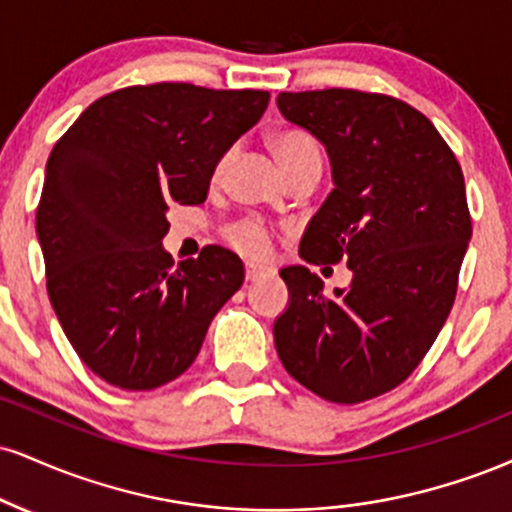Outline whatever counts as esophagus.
I'll use <instances>...</instances> for the list:
<instances>
[{
  "instance_id": "esophagus-1",
  "label": "esophagus",
  "mask_w": 512,
  "mask_h": 512,
  "mask_svg": "<svg viewBox=\"0 0 512 512\" xmlns=\"http://www.w3.org/2000/svg\"><path fill=\"white\" fill-rule=\"evenodd\" d=\"M269 274H272V269L264 267V264H245V279L248 281H260Z\"/></svg>"
}]
</instances>
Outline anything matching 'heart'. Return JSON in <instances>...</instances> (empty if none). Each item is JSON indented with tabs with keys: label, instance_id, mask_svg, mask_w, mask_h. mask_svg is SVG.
Segmentation results:
<instances>
[{
	"label": "heart",
	"instance_id": "1",
	"mask_svg": "<svg viewBox=\"0 0 512 512\" xmlns=\"http://www.w3.org/2000/svg\"><path fill=\"white\" fill-rule=\"evenodd\" d=\"M272 145L276 155L281 159L283 169L288 171V176L305 169V166H322V150H319V143L315 140V135L303 131V128H286V131H279L272 138ZM233 159H236V147H229V150L219 157L217 166H214V181H221V178H224ZM224 233L226 240H229L233 248L243 252V255L262 257L267 255L269 248H272V233H269V229L260 219L233 221V224L226 226Z\"/></svg>",
	"mask_w": 512,
	"mask_h": 512
}]
</instances>
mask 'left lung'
I'll return each instance as SVG.
<instances>
[{
  "instance_id": "1",
  "label": "left lung",
  "mask_w": 512,
  "mask_h": 512,
  "mask_svg": "<svg viewBox=\"0 0 512 512\" xmlns=\"http://www.w3.org/2000/svg\"><path fill=\"white\" fill-rule=\"evenodd\" d=\"M281 114L322 140L334 190L300 257L346 262L348 288L324 295L307 267L281 269L291 305L274 343L295 381L355 405L396 389L432 348L458 293L472 219L465 178L434 123L379 92H281Z\"/></svg>"
}]
</instances>
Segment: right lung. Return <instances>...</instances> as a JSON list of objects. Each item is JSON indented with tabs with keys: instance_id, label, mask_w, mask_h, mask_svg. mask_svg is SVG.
Here are the masks:
<instances>
[{
	"instance_id": "right-lung-1",
	"label": "right lung",
	"mask_w": 512,
	"mask_h": 512,
	"mask_svg": "<svg viewBox=\"0 0 512 512\" xmlns=\"http://www.w3.org/2000/svg\"><path fill=\"white\" fill-rule=\"evenodd\" d=\"M267 90L131 85L100 97L47 159L38 240L47 293L80 360L107 384L150 391L181 377L243 262L219 245L174 264L171 205H200L219 157L260 121Z\"/></svg>"
}]
</instances>
